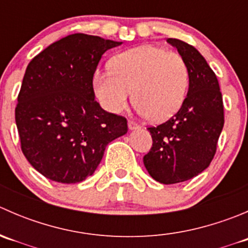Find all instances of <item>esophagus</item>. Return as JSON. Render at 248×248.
<instances>
[{
  "mask_svg": "<svg viewBox=\"0 0 248 248\" xmlns=\"http://www.w3.org/2000/svg\"><path fill=\"white\" fill-rule=\"evenodd\" d=\"M139 124H137L136 122L133 121H128V128L131 129V131H134V129H138L139 128Z\"/></svg>",
  "mask_w": 248,
  "mask_h": 248,
  "instance_id": "esophagus-1",
  "label": "esophagus"
}]
</instances>
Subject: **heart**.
Listing matches in <instances>:
<instances>
[{"instance_id":"heart-1","label":"heart","mask_w":248,"mask_h":248,"mask_svg":"<svg viewBox=\"0 0 248 248\" xmlns=\"http://www.w3.org/2000/svg\"><path fill=\"white\" fill-rule=\"evenodd\" d=\"M188 86V69L176 52L145 44L116 55L111 71L93 77L96 97L104 109L121 112L128 106L131 91L141 115L161 122L181 108Z\"/></svg>"}]
</instances>
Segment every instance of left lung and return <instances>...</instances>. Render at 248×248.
<instances>
[{
    "label": "left lung",
    "instance_id": "1",
    "mask_svg": "<svg viewBox=\"0 0 248 248\" xmlns=\"http://www.w3.org/2000/svg\"><path fill=\"white\" fill-rule=\"evenodd\" d=\"M188 69V92L179 111L157 127H149L152 147L144 166L152 179L164 185L184 182L204 171L216 154L224 124L218 80L194 46L168 38Z\"/></svg>",
    "mask_w": 248,
    "mask_h": 248
}]
</instances>
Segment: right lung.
<instances>
[{"instance_id":"1","label":"right lung","mask_w":248,"mask_h":248,"mask_svg":"<svg viewBox=\"0 0 248 248\" xmlns=\"http://www.w3.org/2000/svg\"><path fill=\"white\" fill-rule=\"evenodd\" d=\"M122 42L74 33L32 59L17 96L22 154L46 179L77 184L91 176L127 120L101 108L92 80L102 55Z\"/></svg>"}]
</instances>
